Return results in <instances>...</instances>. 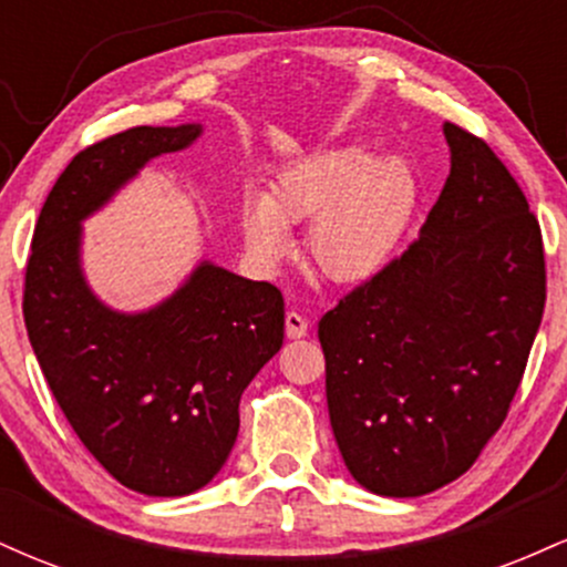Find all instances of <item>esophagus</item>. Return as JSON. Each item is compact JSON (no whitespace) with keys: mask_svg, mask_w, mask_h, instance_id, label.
Wrapping results in <instances>:
<instances>
[{"mask_svg":"<svg viewBox=\"0 0 567 567\" xmlns=\"http://www.w3.org/2000/svg\"><path fill=\"white\" fill-rule=\"evenodd\" d=\"M285 333H288V338H303L309 333L306 317L298 315V311H288V315H285Z\"/></svg>","mask_w":567,"mask_h":567,"instance_id":"34e87169","label":"esophagus"}]
</instances>
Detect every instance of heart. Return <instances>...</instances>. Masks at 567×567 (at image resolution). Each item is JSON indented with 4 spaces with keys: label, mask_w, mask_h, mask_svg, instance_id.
Listing matches in <instances>:
<instances>
[{
    "label": "heart",
    "mask_w": 567,
    "mask_h": 567,
    "mask_svg": "<svg viewBox=\"0 0 567 567\" xmlns=\"http://www.w3.org/2000/svg\"><path fill=\"white\" fill-rule=\"evenodd\" d=\"M419 197L413 167L362 146L311 154L282 171L243 210L245 245L261 266L288 252V226L309 220L306 261L330 282H362L389 261Z\"/></svg>",
    "instance_id": "obj_1"
}]
</instances>
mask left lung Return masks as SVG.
I'll return each mask as SVG.
<instances>
[{"label": "left lung", "instance_id": "1", "mask_svg": "<svg viewBox=\"0 0 567 567\" xmlns=\"http://www.w3.org/2000/svg\"><path fill=\"white\" fill-rule=\"evenodd\" d=\"M451 175L421 237L320 320L338 451L360 485L413 498L498 432L546 303L544 239L514 175L445 122Z\"/></svg>", "mask_w": 567, "mask_h": 567}]
</instances>
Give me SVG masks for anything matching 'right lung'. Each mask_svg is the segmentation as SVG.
<instances>
[{
    "label": "right lung",
    "mask_w": 567,
    "mask_h": 567,
    "mask_svg": "<svg viewBox=\"0 0 567 567\" xmlns=\"http://www.w3.org/2000/svg\"><path fill=\"white\" fill-rule=\"evenodd\" d=\"M197 135L199 125H141L82 148L44 199L25 261L23 320L50 392L97 464L146 496H186L216 477L239 396L285 336L282 292L213 264L135 317L84 285L80 220Z\"/></svg>",
    "instance_id": "obj_1"
}]
</instances>
